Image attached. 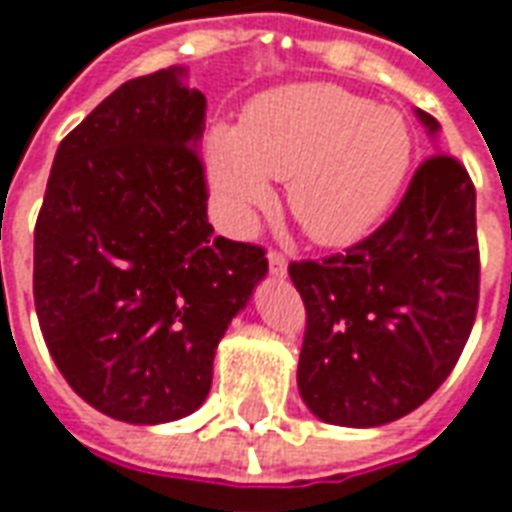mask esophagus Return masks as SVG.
Segmentation results:
<instances>
[{"instance_id": "obj_1", "label": "esophagus", "mask_w": 512, "mask_h": 512, "mask_svg": "<svg viewBox=\"0 0 512 512\" xmlns=\"http://www.w3.org/2000/svg\"><path fill=\"white\" fill-rule=\"evenodd\" d=\"M268 268H271V274L274 277H285L288 274V257L277 252V249H271L268 252Z\"/></svg>"}]
</instances>
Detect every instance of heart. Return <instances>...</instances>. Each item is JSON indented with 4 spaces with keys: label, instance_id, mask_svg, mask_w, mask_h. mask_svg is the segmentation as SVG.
Returning a JSON list of instances; mask_svg holds the SVG:
<instances>
[{
    "label": "heart",
    "instance_id": "heart-1",
    "mask_svg": "<svg viewBox=\"0 0 512 512\" xmlns=\"http://www.w3.org/2000/svg\"><path fill=\"white\" fill-rule=\"evenodd\" d=\"M411 131L395 109L332 84L263 95L238 131H216L208 172L227 222L244 230L288 180V208L312 241L345 246L370 233L403 186Z\"/></svg>",
    "mask_w": 512,
    "mask_h": 512
}]
</instances>
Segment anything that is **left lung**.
<instances>
[{"instance_id": "8db88e82", "label": "left lung", "mask_w": 512, "mask_h": 512, "mask_svg": "<svg viewBox=\"0 0 512 512\" xmlns=\"http://www.w3.org/2000/svg\"><path fill=\"white\" fill-rule=\"evenodd\" d=\"M430 134L436 117L417 109ZM307 310L299 392L329 425L376 428L450 376L480 299L474 183L458 158H425L395 213L343 255L296 260Z\"/></svg>"}]
</instances>
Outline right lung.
I'll return each mask as SVG.
<instances>
[{
    "label": "right lung",
    "instance_id": "add662e5",
    "mask_svg": "<svg viewBox=\"0 0 512 512\" xmlns=\"http://www.w3.org/2000/svg\"><path fill=\"white\" fill-rule=\"evenodd\" d=\"M183 68L120 84L57 147L35 224V310L65 381L106 417L197 411L266 249L213 235L205 95Z\"/></svg>",
    "mask_w": 512,
    "mask_h": 512
}]
</instances>
